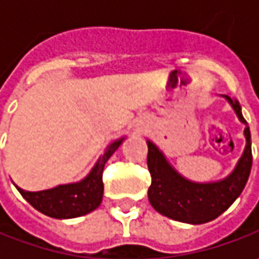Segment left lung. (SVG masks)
<instances>
[{"instance_id": "1", "label": "left lung", "mask_w": 259, "mask_h": 259, "mask_svg": "<svg viewBox=\"0 0 259 259\" xmlns=\"http://www.w3.org/2000/svg\"><path fill=\"white\" fill-rule=\"evenodd\" d=\"M225 98L245 124L246 145L235 170L226 179L214 183H194L177 173L167 163L163 153L151 141H147V165L151 174L148 200L158 213L184 224H206L222 214L242 193L252 167L251 133L241 112V105Z\"/></svg>"}]
</instances>
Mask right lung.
Segmentation results:
<instances>
[{
	"label": "right lung",
	"instance_id": "1",
	"mask_svg": "<svg viewBox=\"0 0 259 259\" xmlns=\"http://www.w3.org/2000/svg\"><path fill=\"white\" fill-rule=\"evenodd\" d=\"M124 138H119L106 148L104 155L98 160L92 171L79 183L62 184L55 189L41 190V192H27L20 187L18 192L28 203L38 212L56 219H70L83 216L95 210L104 196V173L105 163L114 154L115 150L121 145Z\"/></svg>",
	"mask_w": 259,
	"mask_h": 259
}]
</instances>
